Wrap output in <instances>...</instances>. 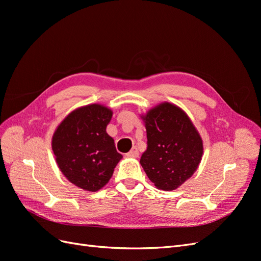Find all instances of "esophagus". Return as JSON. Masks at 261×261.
Segmentation results:
<instances>
[{"label": "esophagus", "instance_id": "esophagus-1", "mask_svg": "<svg viewBox=\"0 0 261 261\" xmlns=\"http://www.w3.org/2000/svg\"><path fill=\"white\" fill-rule=\"evenodd\" d=\"M127 156H130V158H138L139 156V151L138 149L136 147H134L130 151L127 153Z\"/></svg>", "mask_w": 261, "mask_h": 261}]
</instances>
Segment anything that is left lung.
I'll return each mask as SVG.
<instances>
[{"instance_id":"8db88e82","label":"left lung","mask_w":261,"mask_h":261,"mask_svg":"<svg viewBox=\"0 0 261 261\" xmlns=\"http://www.w3.org/2000/svg\"><path fill=\"white\" fill-rule=\"evenodd\" d=\"M140 117L147 132L141 167L156 188L176 189L193 176L201 161L200 134L183 110L170 102H162Z\"/></svg>"}]
</instances>
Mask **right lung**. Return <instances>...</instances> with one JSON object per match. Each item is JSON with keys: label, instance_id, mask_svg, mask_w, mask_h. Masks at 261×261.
Masks as SVG:
<instances>
[{"label": "right lung", "instance_id": "right-lung-1", "mask_svg": "<svg viewBox=\"0 0 261 261\" xmlns=\"http://www.w3.org/2000/svg\"><path fill=\"white\" fill-rule=\"evenodd\" d=\"M111 109L99 103L77 108L55 129L52 150L60 171L84 191L97 192L112 177L123 158L108 135Z\"/></svg>", "mask_w": 261, "mask_h": 261}]
</instances>
